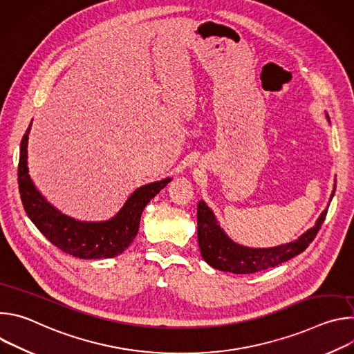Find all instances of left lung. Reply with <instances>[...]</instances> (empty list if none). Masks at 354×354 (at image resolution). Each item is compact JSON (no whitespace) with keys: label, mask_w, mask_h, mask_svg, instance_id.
I'll use <instances>...</instances> for the list:
<instances>
[{"label":"left lung","mask_w":354,"mask_h":354,"mask_svg":"<svg viewBox=\"0 0 354 354\" xmlns=\"http://www.w3.org/2000/svg\"><path fill=\"white\" fill-rule=\"evenodd\" d=\"M326 118L329 120L328 115ZM333 193L335 189L332 197ZM326 213L328 209L322 212L313 228L292 242L274 248H248L231 241L218 225L209 206L203 200H200L197 203V241L200 254L212 268L223 272L249 274L266 270L304 252L317 236Z\"/></svg>","instance_id":"left-lung-1"}]
</instances>
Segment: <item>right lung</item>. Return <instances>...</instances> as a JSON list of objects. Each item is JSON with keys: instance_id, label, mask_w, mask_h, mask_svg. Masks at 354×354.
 <instances>
[{"instance_id": "obj_1", "label": "right lung", "mask_w": 354, "mask_h": 354, "mask_svg": "<svg viewBox=\"0 0 354 354\" xmlns=\"http://www.w3.org/2000/svg\"><path fill=\"white\" fill-rule=\"evenodd\" d=\"M30 126L32 123L21 141L18 165L19 193L30 221L50 242L75 258L102 259L120 255L138 232L144 207L171 182V178L138 187L127 198L120 212L108 221H78L50 205L33 185L28 169V136Z\"/></svg>"}]
</instances>
